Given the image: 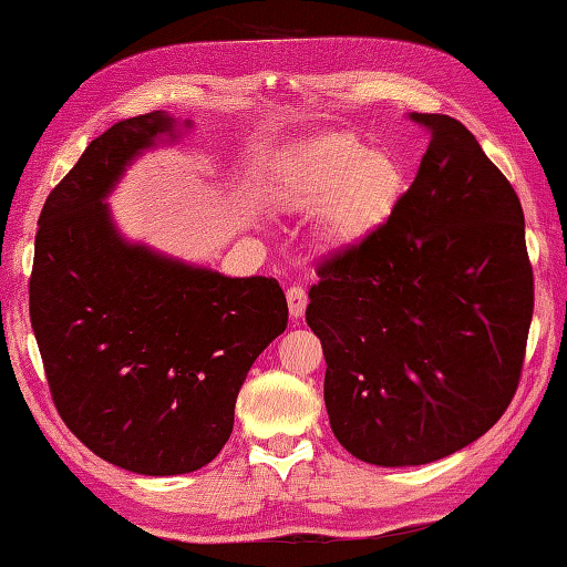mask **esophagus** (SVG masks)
<instances>
[{"label":"esophagus","mask_w":567,"mask_h":567,"mask_svg":"<svg viewBox=\"0 0 567 567\" xmlns=\"http://www.w3.org/2000/svg\"><path fill=\"white\" fill-rule=\"evenodd\" d=\"M286 300H288V313H291V318H300L306 313V306H308V296L300 286H291L286 291Z\"/></svg>","instance_id":"obj_1"}]
</instances>
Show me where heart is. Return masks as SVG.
I'll use <instances>...</instances> for the list:
<instances>
[{
    "label": "heart",
    "mask_w": 567,
    "mask_h": 567,
    "mask_svg": "<svg viewBox=\"0 0 567 567\" xmlns=\"http://www.w3.org/2000/svg\"><path fill=\"white\" fill-rule=\"evenodd\" d=\"M406 188L396 156L360 138L330 134L298 152L284 171L279 200L291 213H318V237L332 251L352 249L386 225Z\"/></svg>",
    "instance_id": "1"
}]
</instances>
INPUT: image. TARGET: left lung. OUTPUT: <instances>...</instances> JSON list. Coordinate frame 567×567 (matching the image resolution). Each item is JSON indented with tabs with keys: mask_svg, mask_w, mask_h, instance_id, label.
Wrapping results in <instances>:
<instances>
[{
	"mask_svg": "<svg viewBox=\"0 0 567 567\" xmlns=\"http://www.w3.org/2000/svg\"><path fill=\"white\" fill-rule=\"evenodd\" d=\"M431 134L386 225L318 267L306 320L326 354L340 445L379 467L425 465L487 433L522 377L534 316L524 210L465 124Z\"/></svg>",
	"mask_w": 567,
	"mask_h": 567,
	"instance_id": "obj_1",
	"label": "left lung"
}]
</instances>
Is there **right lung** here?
Here are the masks:
<instances>
[{"mask_svg": "<svg viewBox=\"0 0 567 567\" xmlns=\"http://www.w3.org/2000/svg\"><path fill=\"white\" fill-rule=\"evenodd\" d=\"M181 126L122 120L51 190L39 217L29 313L51 396L97 457L136 475H186L215 460L254 360L288 322L281 286L233 279L120 235L107 195L138 154Z\"/></svg>", "mask_w": 567, "mask_h": 567, "instance_id": "right-lung-1", "label": "right lung"}]
</instances>
